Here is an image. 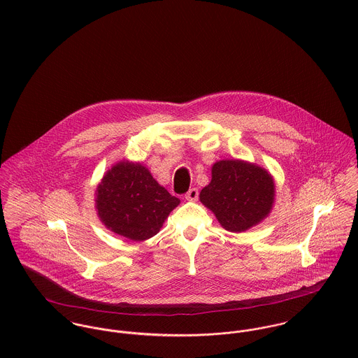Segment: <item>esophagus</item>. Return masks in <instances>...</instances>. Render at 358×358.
<instances>
[{"label":"esophagus","mask_w":358,"mask_h":358,"mask_svg":"<svg viewBox=\"0 0 358 358\" xmlns=\"http://www.w3.org/2000/svg\"><path fill=\"white\" fill-rule=\"evenodd\" d=\"M185 199H186L187 201H197V199H199V190H197V189H190V190L186 193Z\"/></svg>","instance_id":"esophagus-1"}]
</instances>
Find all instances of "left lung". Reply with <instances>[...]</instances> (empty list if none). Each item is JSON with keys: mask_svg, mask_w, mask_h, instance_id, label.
I'll return each instance as SVG.
<instances>
[{"mask_svg": "<svg viewBox=\"0 0 358 358\" xmlns=\"http://www.w3.org/2000/svg\"><path fill=\"white\" fill-rule=\"evenodd\" d=\"M275 183L271 173L254 162L220 159L212 165V179L200 201L223 229L245 231L264 220L273 209Z\"/></svg>", "mask_w": 358, "mask_h": 358, "instance_id": "1", "label": "left lung"}]
</instances>
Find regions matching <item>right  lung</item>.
<instances>
[{"mask_svg":"<svg viewBox=\"0 0 358 358\" xmlns=\"http://www.w3.org/2000/svg\"><path fill=\"white\" fill-rule=\"evenodd\" d=\"M95 208L103 224L132 241L155 236L168 215L180 204L158 185L142 162L118 161L96 187Z\"/></svg>","mask_w":358,"mask_h":358,"instance_id":"add662e5","label":"right lung"}]
</instances>
